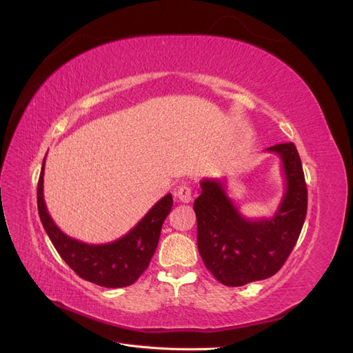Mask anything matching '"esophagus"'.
<instances>
[{"instance_id": "esophagus-1", "label": "esophagus", "mask_w": 353, "mask_h": 353, "mask_svg": "<svg viewBox=\"0 0 353 353\" xmlns=\"http://www.w3.org/2000/svg\"><path fill=\"white\" fill-rule=\"evenodd\" d=\"M176 197L181 203H190L191 197H193V193H191V188L188 185H181L176 191Z\"/></svg>"}]
</instances>
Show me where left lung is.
Instances as JSON below:
<instances>
[{
	"instance_id": "8db88e82",
	"label": "left lung",
	"mask_w": 353,
	"mask_h": 353,
	"mask_svg": "<svg viewBox=\"0 0 353 353\" xmlns=\"http://www.w3.org/2000/svg\"><path fill=\"white\" fill-rule=\"evenodd\" d=\"M266 152L280 157L285 179L284 196L272 216H243L227 194L225 179H201V194L194 200L199 253L213 276L228 287L270 279L279 272L306 218L307 190L296 145L276 144Z\"/></svg>"
}]
</instances>
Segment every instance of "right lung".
Instances as JSON below:
<instances>
[{
  "label": "right lung",
  "mask_w": 353,
  "mask_h": 353,
  "mask_svg": "<svg viewBox=\"0 0 353 353\" xmlns=\"http://www.w3.org/2000/svg\"><path fill=\"white\" fill-rule=\"evenodd\" d=\"M44 168L38 181V213L46 232L61 259L81 279L101 287L119 288L134 284L147 270L156 252L162 225L172 209V194H166L125 236L110 243L88 244L69 237L51 219L44 200Z\"/></svg>",
  "instance_id": "obj_1"
}]
</instances>
